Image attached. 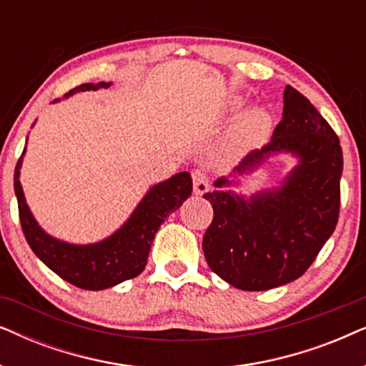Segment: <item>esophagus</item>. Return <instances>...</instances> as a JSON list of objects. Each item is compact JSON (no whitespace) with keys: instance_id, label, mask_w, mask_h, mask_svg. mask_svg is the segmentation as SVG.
<instances>
[{"instance_id":"obj_1","label":"esophagus","mask_w":366,"mask_h":366,"mask_svg":"<svg viewBox=\"0 0 366 366\" xmlns=\"http://www.w3.org/2000/svg\"><path fill=\"white\" fill-rule=\"evenodd\" d=\"M192 177H193V192L194 194H198V197H202V194H204L209 189L207 174H204V172H202V169H194Z\"/></svg>"}]
</instances>
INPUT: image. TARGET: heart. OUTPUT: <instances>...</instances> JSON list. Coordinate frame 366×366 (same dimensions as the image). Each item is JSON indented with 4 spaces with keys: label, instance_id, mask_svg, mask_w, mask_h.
Listing matches in <instances>:
<instances>
[{
    "label": "heart",
    "instance_id": "heart-1",
    "mask_svg": "<svg viewBox=\"0 0 366 366\" xmlns=\"http://www.w3.org/2000/svg\"><path fill=\"white\" fill-rule=\"evenodd\" d=\"M244 102L243 98H233L232 108H239ZM272 127V114L264 108H253L244 114V117L237 123V127L232 129L228 134L227 142H224V152L234 154L243 152L262 139L268 133Z\"/></svg>",
    "mask_w": 366,
    "mask_h": 366
}]
</instances>
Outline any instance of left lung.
I'll list each match as a JSON object with an SVG mask.
<instances>
[{"instance_id":"1","label":"left lung","mask_w":366,"mask_h":366,"mask_svg":"<svg viewBox=\"0 0 366 366\" xmlns=\"http://www.w3.org/2000/svg\"><path fill=\"white\" fill-rule=\"evenodd\" d=\"M283 118L268 144L247 154L204 193L213 222L203 238L208 267L244 292H264L302 277L332 237L340 212L343 153L318 109L292 86L283 92ZM278 154L294 158L274 187L237 194L241 178Z\"/></svg>"}]
</instances>
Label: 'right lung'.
Segmentation results:
<instances>
[{
  "label": "right lung",
  "instance_id": "right-lung-1",
  "mask_svg": "<svg viewBox=\"0 0 366 366\" xmlns=\"http://www.w3.org/2000/svg\"><path fill=\"white\" fill-rule=\"evenodd\" d=\"M109 86L112 81L84 83L64 94V98L68 99L76 93L97 92ZM58 102L59 99H54L53 103ZM24 153L26 147L14 169V193L18 198L19 222L26 242L49 269H53L64 282L83 290L98 292L138 277L147 267L149 248L164 218L172 212H177L193 192L192 174L188 172L173 174L164 182L149 187L127 222L109 237L94 243H69L44 232L29 209L19 182Z\"/></svg>",
  "mask_w": 366,
  "mask_h": 366
}]
</instances>
